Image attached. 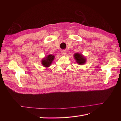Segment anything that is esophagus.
I'll list each match as a JSON object with an SVG mask.
<instances>
[{"mask_svg": "<svg viewBox=\"0 0 121 121\" xmlns=\"http://www.w3.org/2000/svg\"><path fill=\"white\" fill-rule=\"evenodd\" d=\"M61 53L63 55V56H65L67 54V51L66 50H61Z\"/></svg>", "mask_w": 121, "mask_h": 121, "instance_id": "esophagus-1", "label": "esophagus"}]
</instances>
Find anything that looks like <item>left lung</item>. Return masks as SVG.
Returning a JSON list of instances; mask_svg holds the SVG:
<instances>
[{"label": "left lung", "mask_w": 121, "mask_h": 121, "mask_svg": "<svg viewBox=\"0 0 121 121\" xmlns=\"http://www.w3.org/2000/svg\"><path fill=\"white\" fill-rule=\"evenodd\" d=\"M74 57L76 61L79 65H83L86 63V59L82 54L79 53H75L74 54Z\"/></svg>", "instance_id": "left-lung-1"}]
</instances>
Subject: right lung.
<instances>
[{
  "label": "right lung",
  "instance_id": "1",
  "mask_svg": "<svg viewBox=\"0 0 121 121\" xmlns=\"http://www.w3.org/2000/svg\"><path fill=\"white\" fill-rule=\"evenodd\" d=\"M55 56L52 54H49L43 58L41 60V64L43 67L45 68H48L52 65L53 60L54 59Z\"/></svg>",
  "mask_w": 121,
  "mask_h": 121
}]
</instances>
